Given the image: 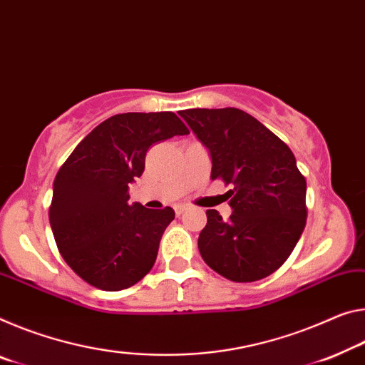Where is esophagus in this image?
<instances>
[{"instance_id":"34e87169","label":"esophagus","mask_w":365,"mask_h":365,"mask_svg":"<svg viewBox=\"0 0 365 365\" xmlns=\"http://www.w3.org/2000/svg\"><path fill=\"white\" fill-rule=\"evenodd\" d=\"M187 210H188L187 205H177L175 206V214H177V216H182V214Z\"/></svg>"}]
</instances>
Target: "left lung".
<instances>
[{
	"label": "left lung",
	"mask_w": 365,
	"mask_h": 365,
	"mask_svg": "<svg viewBox=\"0 0 365 365\" xmlns=\"http://www.w3.org/2000/svg\"><path fill=\"white\" fill-rule=\"evenodd\" d=\"M180 117L210 151L211 178L230 188L232 214L207 210L200 253L216 273L253 282L279 268L304 232L307 183L287 144L239 108H190Z\"/></svg>",
	"instance_id": "8db88e82"
}]
</instances>
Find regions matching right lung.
I'll return each mask as SVG.
<instances>
[{"label": "right lung", "mask_w": 365, "mask_h": 365, "mask_svg": "<svg viewBox=\"0 0 365 365\" xmlns=\"http://www.w3.org/2000/svg\"><path fill=\"white\" fill-rule=\"evenodd\" d=\"M188 133L172 112L113 115L58 170L50 225L61 257L91 286L121 291L151 271L175 211L130 205V183L141 177L154 143Z\"/></svg>", "instance_id": "1"}]
</instances>
